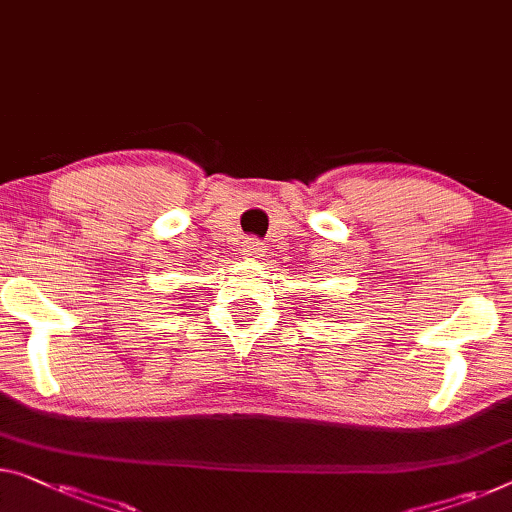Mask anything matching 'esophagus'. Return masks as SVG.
Masks as SVG:
<instances>
[{
	"label": "esophagus",
	"mask_w": 512,
	"mask_h": 512,
	"mask_svg": "<svg viewBox=\"0 0 512 512\" xmlns=\"http://www.w3.org/2000/svg\"><path fill=\"white\" fill-rule=\"evenodd\" d=\"M264 243L259 239H248L246 243H243V255L246 257H262L264 255Z\"/></svg>",
	"instance_id": "esophagus-1"
}]
</instances>
